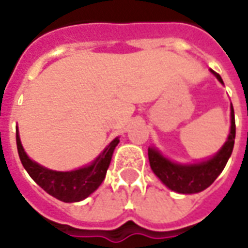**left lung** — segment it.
Segmentation results:
<instances>
[{
    "instance_id": "obj_1",
    "label": "left lung",
    "mask_w": 248,
    "mask_h": 248,
    "mask_svg": "<svg viewBox=\"0 0 248 248\" xmlns=\"http://www.w3.org/2000/svg\"><path fill=\"white\" fill-rule=\"evenodd\" d=\"M220 83H223L218 73L210 69ZM231 126L230 134L220 150L208 159L197 163H178L170 161L156 147H149V162L153 172L170 190L179 194H195L206 190L223 171L226 163L231 156L235 142V117L231 105Z\"/></svg>"
}]
</instances>
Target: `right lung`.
Segmentation results:
<instances>
[{
	"label": "right lung",
	"mask_w": 248,
	"mask_h": 248,
	"mask_svg": "<svg viewBox=\"0 0 248 248\" xmlns=\"http://www.w3.org/2000/svg\"><path fill=\"white\" fill-rule=\"evenodd\" d=\"M16 137L19 159L28 174L47 194L66 203L81 202L101 186L111 162L114 149L119 143V138L111 140L102 153L87 166L71 171H56L41 166L40 163L30 159L21 143L18 129Z\"/></svg>",
	"instance_id": "right-lung-1"
}]
</instances>
